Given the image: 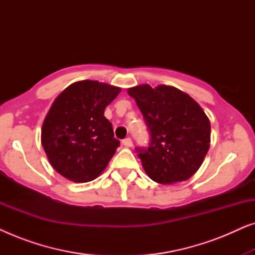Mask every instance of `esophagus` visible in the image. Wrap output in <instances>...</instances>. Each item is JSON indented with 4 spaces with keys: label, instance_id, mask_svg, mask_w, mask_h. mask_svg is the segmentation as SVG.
<instances>
[{
    "label": "esophagus",
    "instance_id": "1",
    "mask_svg": "<svg viewBox=\"0 0 255 255\" xmlns=\"http://www.w3.org/2000/svg\"><path fill=\"white\" fill-rule=\"evenodd\" d=\"M122 142H123V145L125 146V147H131V146L133 145V144H132V140H131V138H125L124 140L122 141Z\"/></svg>",
    "mask_w": 255,
    "mask_h": 255
}]
</instances>
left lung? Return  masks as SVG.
I'll use <instances>...</instances> for the list:
<instances>
[{"label":"left lung","mask_w":255,"mask_h":255,"mask_svg":"<svg viewBox=\"0 0 255 255\" xmlns=\"http://www.w3.org/2000/svg\"><path fill=\"white\" fill-rule=\"evenodd\" d=\"M128 94L135 100L151 135L147 148H137L149 179L172 184L193 176L210 147V121L200 104L165 85L135 86Z\"/></svg>","instance_id":"obj_1"}]
</instances>
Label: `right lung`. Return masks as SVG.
<instances>
[{"label": "right lung", "mask_w": 255, "mask_h": 255, "mask_svg": "<svg viewBox=\"0 0 255 255\" xmlns=\"http://www.w3.org/2000/svg\"><path fill=\"white\" fill-rule=\"evenodd\" d=\"M121 88L92 80L68 86L54 100L41 128V145L52 167L73 182H89L106 169L120 140L104 109Z\"/></svg>", "instance_id": "1"}]
</instances>
